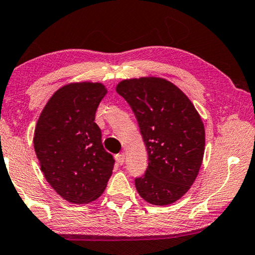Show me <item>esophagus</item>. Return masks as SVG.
<instances>
[{"label":"esophagus","instance_id":"1","mask_svg":"<svg viewBox=\"0 0 255 255\" xmlns=\"http://www.w3.org/2000/svg\"><path fill=\"white\" fill-rule=\"evenodd\" d=\"M116 159H117L118 164H119V165H124V162H125V154H124V153L117 154V155H116Z\"/></svg>","mask_w":255,"mask_h":255}]
</instances>
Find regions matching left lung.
Wrapping results in <instances>:
<instances>
[{"label": "left lung", "instance_id": "obj_1", "mask_svg": "<svg viewBox=\"0 0 255 255\" xmlns=\"http://www.w3.org/2000/svg\"><path fill=\"white\" fill-rule=\"evenodd\" d=\"M137 119L147 151L145 173L136 190L152 205L180 199L198 175L205 151V128L191 101L160 78L124 80L117 86Z\"/></svg>", "mask_w": 255, "mask_h": 255}]
</instances>
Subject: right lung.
Instances as JSON below:
<instances>
[{"label":"right lung","mask_w":255,"mask_h":255,"mask_svg":"<svg viewBox=\"0 0 255 255\" xmlns=\"http://www.w3.org/2000/svg\"><path fill=\"white\" fill-rule=\"evenodd\" d=\"M105 95L102 83H70L52 95L37 120L34 149L41 170L70 203L97 199L112 175L115 159L104 149L95 123Z\"/></svg>","instance_id":"add662e5"}]
</instances>
